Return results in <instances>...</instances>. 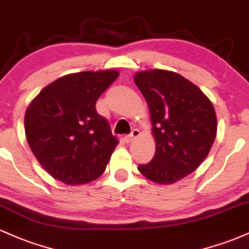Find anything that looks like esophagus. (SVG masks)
Instances as JSON below:
<instances>
[{"label": "esophagus", "instance_id": "obj_1", "mask_svg": "<svg viewBox=\"0 0 249 249\" xmlns=\"http://www.w3.org/2000/svg\"><path fill=\"white\" fill-rule=\"evenodd\" d=\"M139 130H137V128H133L132 131H131V133L130 134H127V136H125L124 137V139H125V142H131L132 141H134V139L137 138V137L139 136Z\"/></svg>", "mask_w": 249, "mask_h": 249}]
</instances>
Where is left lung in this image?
Wrapping results in <instances>:
<instances>
[{
	"label": "left lung",
	"instance_id": "8db88e82",
	"mask_svg": "<svg viewBox=\"0 0 249 249\" xmlns=\"http://www.w3.org/2000/svg\"><path fill=\"white\" fill-rule=\"evenodd\" d=\"M151 113L156 154L139 172L158 184H173L206 158L216 136V116L202 91L179 73L148 70L134 76Z\"/></svg>",
	"mask_w": 249,
	"mask_h": 249
}]
</instances>
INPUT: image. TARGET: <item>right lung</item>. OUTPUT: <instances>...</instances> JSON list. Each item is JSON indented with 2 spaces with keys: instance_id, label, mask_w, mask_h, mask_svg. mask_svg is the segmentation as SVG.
Here are the masks:
<instances>
[{
  "instance_id": "obj_1",
  "label": "right lung",
  "mask_w": 249,
  "mask_h": 249,
  "mask_svg": "<svg viewBox=\"0 0 249 249\" xmlns=\"http://www.w3.org/2000/svg\"><path fill=\"white\" fill-rule=\"evenodd\" d=\"M118 71H84L45 87L28 107L24 127L37 160L67 185L92 181L104 172L118 141L96 111L99 96Z\"/></svg>"
}]
</instances>
